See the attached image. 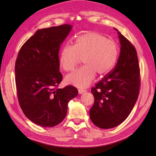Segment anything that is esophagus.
<instances>
[{
  "mask_svg": "<svg viewBox=\"0 0 156 156\" xmlns=\"http://www.w3.org/2000/svg\"><path fill=\"white\" fill-rule=\"evenodd\" d=\"M78 92H79V94H83L84 92H86V90H84V89H79L78 90Z\"/></svg>",
  "mask_w": 156,
  "mask_h": 156,
  "instance_id": "34e87169",
  "label": "esophagus"
}]
</instances>
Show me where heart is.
I'll return each instance as SVG.
<instances>
[{"mask_svg":"<svg viewBox=\"0 0 156 156\" xmlns=\"http://www.w3.org/2000/svg\"><path fill=\"white\" fill-rule=\"evenodd\" d=\"M119 56L116 42L100 33L90 32L78 36L74 45L66 44L61 49L59 64L67 72H73L83 58L82 67L66 78L68 84L84 88L88 87L96 73H108L115 65Z\"/></svg>","mask_w":156,"mask_h":156,"instance_id":"1","label":"heart"}]
</instances>
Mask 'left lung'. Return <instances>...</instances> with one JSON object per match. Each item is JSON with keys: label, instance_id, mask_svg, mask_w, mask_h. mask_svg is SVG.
Here are the masks:
<instances>
[{"label": "left lung", "instance_id": "8db88e82", "mask_svg": "<svg viewBox=\"0 0 156 156\" xmlns=\"http://www.w3.org/2000/svg\"><path fill=\"white\" fill-rule=\"evenodd\" d=\"M118 34L121 48L116 66L91 89L94 103L90 117L94 124L101 129L112 128L122 123L133 109L139 94L140 68L136 49L120 32Z\"/></svg>", "mask_w": 156, "mask_h": 156}]
</instances>
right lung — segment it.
<instances>
[{
	"mask_svg": "<svg viewBox=\"0 0 156 156\" xmlns=\"http://www.w3.org/2000/svg\"><path fill=\"white\" fill-rule=\"evenodd\" d=\"M71 25L37 30L23 45L15 65L19 103L25 115L36 124L53 127L66 116L68 102L77 89L68 85L58 88L62 81L59 72V49Z\"/></svg>",
	"mask_w": 156,
	"mask_h": 156,
	"instance_id": "obj_1",
	"label": "right lung"
}]
</instances>
